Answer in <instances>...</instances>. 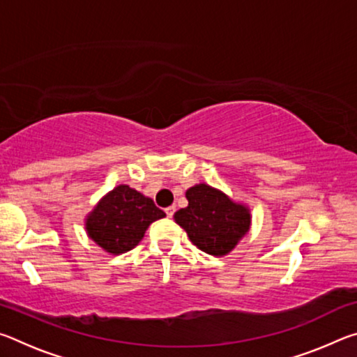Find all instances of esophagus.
<instances>
[{
  "label": "esophagus",
  "mask_w": 357,
  "mask_h": 357,
  "mask_svg": "<svg viewBox=\"0 0 357 357\" xmlns=\"http://www.w3.org/2000/svg\"><path fill=\"white\" fill-rule=\"evenodd\" d=\"M174 211H176V208H174V206H168V208L165 209V214H167V217H170V219H172L173 214H174Z\"/></svg>",
  "instance_id": "34e87169"
}]
</instances>
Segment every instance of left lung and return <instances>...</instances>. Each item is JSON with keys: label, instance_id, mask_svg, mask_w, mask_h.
<instances>
[{"label": "left lung", "instance_id": "obj_1", "mask_svg": "<svg viewBox=\"0 0 357 357\" xmlns=\"http://www.w3.org/2000/svg\"><path fill=\"white\" fill-rule=\"evenodd\" d=\"M189 206L174 213V222L185 229L198 249L214 257L231 252L250 228V211L208 184L185 192Z\"/></svg>", "mask_w": 357, "mask_h": 357}]
</instances>
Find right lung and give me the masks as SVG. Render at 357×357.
<instances>
[{
	"label": "right lung",
	"instance_id": "add662e5",
	"mask_svg": "<svg viewBox=\"0 0 357 357\" xmlns=\"http://www.w3.org/2000/svg\"><path fill=\"white\" fill-rule=\"evenodd\" d=\"M165 213L151 198L121 184L102 198L86 217V233L105 252L119 255L143 239L144 231Z\"/></svg>",
	"mask_w": 357,
	"mask_h": 357
}]
</instances>
